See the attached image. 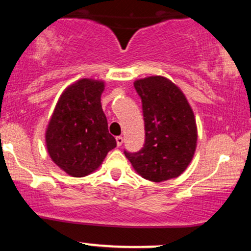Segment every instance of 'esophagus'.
Instances as JSON below:
<instances>
[{
	"label": "esophagus",
	"mask_w": 251,
	"mask_h": 251,
	"mask_svg": "<svg viewBox=\"0 0 251 251\" xmlns=\"http://www.w3.org/2000/svg\"><path fill=\"white\" fill-rule=\"evenodd\" d=\"M116 140H117V145H118V146H122V145H123L124 139H123L122 135H118V137L116 138Z\"/></svg>",
	"instance_id": "34e87169"
}]
</instances>
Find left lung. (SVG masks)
Returning <instances> with one entry per match:
<instances>
[{
	"mask_svg": "<svg viewBox=\"0 0 251 251\" xmlns=\"http://www.w3.org/2000/svg\"><path fill=\"white\" fill-rule=\"evenodd\" d=\"M142 99L145 144L138 152L124 151L135 171L151 181L176 178L188 168L197 143L194 112L185 96L163 76L137 80Z\"/></svg>",
	"mask_w": 251,
	"mask_h": 251,
	"instance_id": "left-lung-1",
	"label": "left lung"
}]
</instances>
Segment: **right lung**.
<instances>
[{
    "instance_id": "right-lung-1",
    "label": "right lung",
    "mask_w": 251,
    "mask_h": 251,
    "mask_svg": "<svg viewBox=\"0 0 251 251\" xmlns=\"http://www.w3.org/2000/svg\"><path fill=\"white\" fill-rule=\"evenodd\" d=\"M102 91L103 82L91 79L66 88L46 132L50 158L73 177L92 174L117 146L101 108Z\"/></svg>"
}]
</instances>
